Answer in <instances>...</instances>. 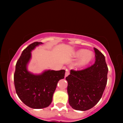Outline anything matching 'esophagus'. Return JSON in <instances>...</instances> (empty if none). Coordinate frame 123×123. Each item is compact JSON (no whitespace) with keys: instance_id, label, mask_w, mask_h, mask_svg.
<instances>
[{"instance_id":"34e87169","label":"esophagus","mask_w":123,"mask_h":123,"mask_svg":"<svg viewBox=\"0 0 123 123\" xmlns=\"http://www.w3.org/2000/svg\"><path fill=\"white\" fill-rule=\"evenodd\" d=\"M69 74H70V72H69V70H67H67H66L65 76L66 77V76H68V75H69Z\"/></svg>"}]
</instances>
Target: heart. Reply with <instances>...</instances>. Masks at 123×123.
<instances>
[{"label": "heart", "instance_id": "b5f03b06", "mask_svg": "<svg viewBox=\"0 0 123 123\" xmlns=\"http://www.w3.org/2000/svg\"><path fill=\"white\" fill-rule=\"evenodd\" d=\"M74 57H81L76 62L75 66L78 68H82L91 63L94 57V55L91 51H87L85 49H80L75 53Z\"/></svg>", "mask_w": 123, "mask_h": 123}]
</instances>
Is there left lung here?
Segmentation results:
<instances>
[{"label":"left lung","mask_w":123,"mask_h":123,"mask_svg":"<svg viewBox=\"0 0 123 123\" xmlns=\"http://www.w3.org/2000/svg\"><path fill=\"white\" fill-rule=\"evenodd\" d=\"M94 64L81 70H70L66 79L68 82L69 103L79 111L91 109L98 103L107 84L108 67L104 55L94 48Z\"/></svg>","instance_id":"1"}]
</instances>
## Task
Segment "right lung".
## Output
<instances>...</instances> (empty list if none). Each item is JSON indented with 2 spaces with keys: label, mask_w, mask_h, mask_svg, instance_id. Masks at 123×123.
Instances as JSON below:
<instances>
[{
  "label": "right lung",
  "mask_w": 123,
  "mask_h": 123,
  "mask_svg": "<svg viewBox=\"0 0 123 123\" xmlns=\"http://www.w3.org/2000/svg\"><path fill=\"white\" fill-rule=\"evenodd\" d=\"M42 43L35 42L27 47L17 62L14 74V84L19 98L26 106L39 109L49 106L57 82L64 78L65 70H46L40 75L28 71L27 64L31 56V51Z\"/></svg>",
  "instance_id": "obj_1"
}]
</instances>
